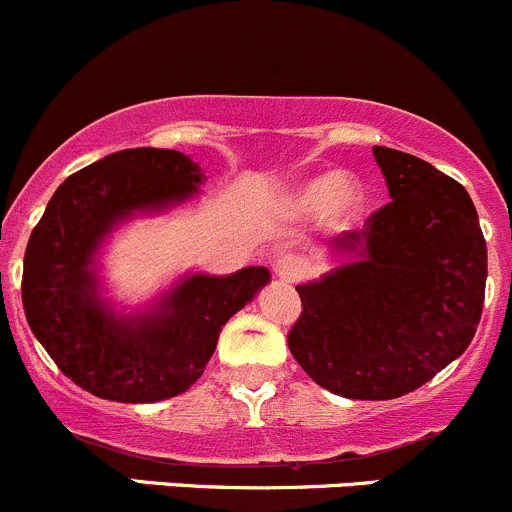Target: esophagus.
<instances>
[{
    "label": "esophagus",
    "mask_w": 512,
    "mask_h": 512,
    "mask_svg": "<svg viewBox=\"0 0 512 512\" xmlns=\"http://www.w3.org/2000/svg\"><path fill=\"white\" fill-rule=\"evenodd\" d=\"M273 271H276V276L281 278V281L293 283L306 273V261L293 254H283L276 258V263H273Z\"/></svg>",
    "instance_id": "1"
}]
</instances>
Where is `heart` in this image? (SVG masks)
I'll return each instance as SVG.
<instances>
[{"label": "heart", "instance_id": "1", "mask_svg": "<svg viewBox=\"0 0 512 512\" xmlns=\"http://www.w3.org/2000/svg\"><path fill=\"white\" fill-rule=\"evenodd\" d=\"M291 204L301 214H321L333 229H346L356 224L366 211L368 194L366 186L358 179L343 176L338 171L311 176L293 189Z\"/></svg>", "mask_w": 512, "mask_h": 512}]
</instances>
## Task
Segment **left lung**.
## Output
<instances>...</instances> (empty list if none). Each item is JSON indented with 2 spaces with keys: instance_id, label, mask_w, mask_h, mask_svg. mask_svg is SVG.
Returning <instances> with one entry per match:
<instances>
[{
  "instance_id": "left-lung-1",
  "label": "left lung",
  "mask_w": 512,
  "mask_h": 512,
  "mask_svg": "<svg viewBox=\"0 0 512 512\" xmlns=\"http://www.w3.org/2000/svg\"><path fill=\"white\" fill-rule=\"evenodd\" d=\"M373 156L393 201L331 241V271L296 286L303 311L288 348L326 391L391 401L470 346L488 249L458 181L403 151L373 146Z\"/></svg>"
}]
</instances>
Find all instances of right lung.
Here are the masks:
<instances>
[{
  "instance_id": "add662e5",
  "label": "right lung",
  "mask_w": 512,
  "mask_h": 512,
  "mask_svg": "<svg viewBox=\"0 0 512 512\" xmlns=\"http://www.w3.org/2000/svg\"><path fill=\"white\" fill-rule=\"evenodd\" d=\"M204 171L181 151L124 149L69 176L34 226L22 303L37 341L79 388L116 403H154L189 391L221 328L271 278L191 273L151 308L116 313L99 293L96 251L136 214H161L199 194Z\"/></svg>"
}]
</instances>
